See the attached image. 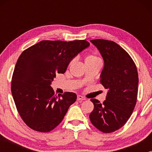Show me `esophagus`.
<instances>
[{
    "label": "esophagus",
    "instance_id": "34e87169",
    "mask_svg": "<svg viewBox=\"0 0 152 152\" xmlns=\"http://www.w3.org/2000/svg\"><path fill=\"white\" fill-rule=\"evenodd\" d=\"M77 100L78 101H83V100H85V97H83V96H82V95H77Z\"/></svg>",
    "mask_w": 152,
    "mask_h": 152
}]
</instances>
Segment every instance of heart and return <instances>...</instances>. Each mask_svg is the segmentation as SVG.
<instances>
[{"label": "heart", "instance_id": "b5f03b06", "mask_svg": "<svg viewBox=\"0 0 152 152\" xmlns=\"http://www.w3.org/2000/svg\"><path fill=\"white\" fill-rule=\"evenodd\" d=\"M75 61V59H72L70 60L69 64H68V67L71 66L72 64H73ZM97 62H101V60L96 55H89L86 58V59H85V64H86V65H87V64H93V63H97Z\"/></svg>", "mask_w": 152, "mask_h": 152}]
</instances>
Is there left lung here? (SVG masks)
<instances>
[{"label":"left lung","mask_w":152,"mask_h":152,"mask_svg":"<svg viewBox=\"0 0 152 152\" xmlns=\"http://www.w3.org/2000/svg\"><path fill=\"white\" fill-rule=\"evenodd\" d=\"M91 42L104 61L100 83L108 93L102 104L91 99L94 109L89 118L100 132L112 133L124 126L134 111L138 95V70L130 55L114 41L99 39Z\"/></svg>","instance_id":"left-lung-1"}]
</instances>
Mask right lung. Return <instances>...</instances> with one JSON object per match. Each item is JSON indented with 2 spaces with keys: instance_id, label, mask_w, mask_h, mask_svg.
Returning a JSON list of instances; mask_svg holds the SVG:
<instances>
[{
  "instance_id": "1",
  "label": "right lung",
  "mask_w": 152,
  "mask_h": 152,
  "mask_svg": "<svg viewBox=\"0 0 152 152\" xmlns=\"http://www.w3.org/2000/svg\"><path fill=\"white\" fill-rule=\"evenodd\" d=\"M89 45L86 40H45L21 53L14 68L11 91L16 109L29 127L45 133L61 123L77 95L66 92L57 96L51 82Z\"/></svg>"
}]
</instances>
